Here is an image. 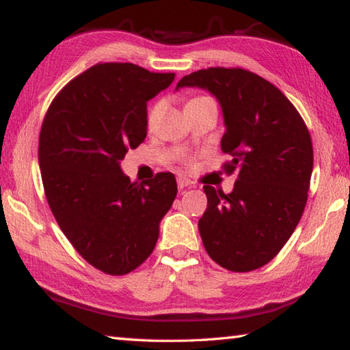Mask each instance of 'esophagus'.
<instances>
[{
	"mask_svg": "<svg viewBox=\"0 0 350 350\" xmlns=\"http://www.w3.org/2000/svg\"><path fill=\"white\" fill-rule=\"evenodd\" d=\"M177 187H179L180 189H183V188H189V187H193V183L189 182V180H187V179H177Z\"/></svg>",
	"mask_w": 350,
	"mask_h": 350,
	"instance_id": "1",
	"label": "esophagus"
}]
</instances>
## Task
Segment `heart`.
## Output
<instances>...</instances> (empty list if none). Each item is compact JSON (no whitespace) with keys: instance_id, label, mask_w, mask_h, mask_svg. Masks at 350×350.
I'll use <instances>...</instances> for the list:
<instances>
[{"instance_id":"heart-1","label":"heart","mask_w":350,"mask_h":350,"mask_svg":"<svg viewBox=\"0 0 350 350\" xmlns=\"http://www.w3.org/2000/svg\"><path fill=\"white\" fill-rule=\"evenodd\" d=\"M206 98H210V97H194V98H191V100H188V103L187 105H193V103H196V102H200V100H206ZM161 111H162V105L161 103H154L150 109H148V112H146V125H148V128H152L154 125H156V122H157V118H159V116H161Z\"/></svg>"}]
</instances>
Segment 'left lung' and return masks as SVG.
Here are the masks:
<instances>
[{
    "instance_id": "1",
    "label": "left lung",
    "mask_w": 350,
    "mask_h": 350,
    "mask_svg": "<svg viewBox=\"0 0 350 350\" xmlns=\"http://www.w3.org/2000/svg\"><path fill=\"white\" fill-rule=\"evenodd\" d=\"M208 90L222 106L221 148L233 159L230 194L204 187L208 205L199 233L210 258L232 271L270 262L295 232L313 170L310 133L292 102L262 77L241 68H208L185 75L176 90Z\"/></svg>"
}]
</instances>
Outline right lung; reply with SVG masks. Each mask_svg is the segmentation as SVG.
Segmentation results:
<instances>
[{
  "label": "right lung",
  "mask_w": 350,
  "mask_h": 350,
  "mask_svg": "<svg viewBox=\"0 0 350 350\" xmlns=\"http://www.w3.org/2000/svg\"><path fill=\"white\" fill-rule=\"evenodd\" d=\"M174 77L98 63L70 80L44 116L38 162L47 204L75 250L103 273L145 262L176 199L173 173L137 183L120 168L146 137V102Z\"/></svg>",
  "instance_id": "obj_1"
}]
</instances>
